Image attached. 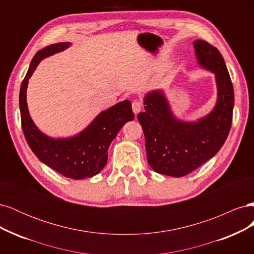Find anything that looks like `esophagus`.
Listing matches in <instances>:
<instances>
[{"mask_svg":"<svg viewBox=\"0 0 254 254\" xmlns=\"http://www.w3.org/2000/svg\"><path fill=\"white\" fill-rule=\"evenodd\" d=\"M142 107H143V104L141 101H139V99H135V101H133L132 103V111L134 114H137L141 110H142Z\"/></svg>","mask_w":254,"mask_h":254,"instance_id":"34e87169","label":"esophagus"}]
</instances>
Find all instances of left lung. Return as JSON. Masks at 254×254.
I'll list each match as a JSON object with an SVG mask.
<instances>
[{"label":"left lung","mask_w":254,"mask_h":254,"mask_svg":"<svg viewBox=\"0 0 254 254\" xmlns=\"http://www.w3.org/2000/svg\"><path fill=\"white\" fill-rule=\"evenodd\" d=\"M198 64L215 74L217 103L206 117L182 122L171 111L162 91L144 98L145 111L137 114L143 128L147 161L153 171L183 177L213 158L226 142L231 129L234 91L219 51L204 40L194 41Z\"/></svg>","instance_id":"left-lung-1"}]
</instances>
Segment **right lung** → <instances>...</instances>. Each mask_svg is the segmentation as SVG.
Segmentation results:
<instances>
[{
	"mask_svg": "<svg viewBox=\"0 0 254 254\" xmlns=\"http://www.w3.org/2000/svg\"><path fill=\"white\" fill-rule=\"evenodd\" d=\"M70 45V42L51 44L36 54L21 83L19 105L23 132L36 157L64 177L80 180L93 177L103 170L108 161L107 151L111 142L120 129L134 119V114L131 103L121 102L99 113L83 131L66 139H53L36 127L27 109L28 79L43 58L64 51Z\"/></svg>",
	"mask_w": 254,
	"mask_h": 254,
	"instance_id": "right-lung-1",
	"label": "right lung"
}]
</instances>
